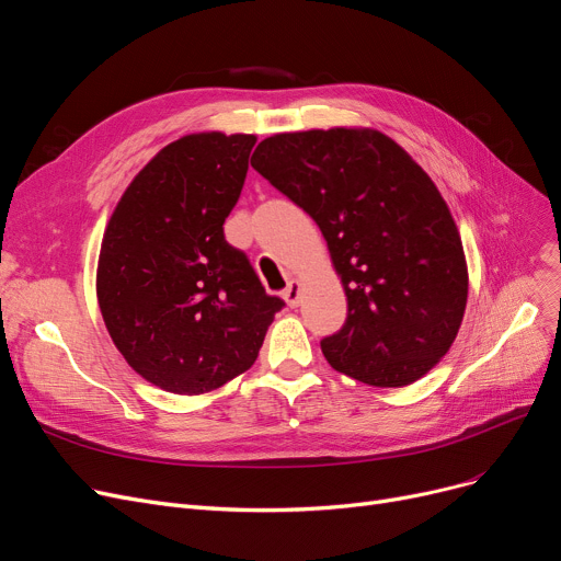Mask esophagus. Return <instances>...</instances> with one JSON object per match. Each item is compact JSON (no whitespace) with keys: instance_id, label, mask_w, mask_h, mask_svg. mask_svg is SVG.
Masks as SVG:
<instances>
[{"instance_id":"obj_1","label":"esophagus","mask_w":561,"mask_h":561,"mask_svg":"<svg viewBox=\"0 0 561 561\" xmlns=\"http://www.w3.org/2000/svg\"><path fill=\"white\" fill-rule=\"evenodd\" d=\"M282 298L286 300V305L288 307H300V300H302V284L298 282V279H290L288 282V286H286V290L282 293Z\"/></svg>"}]
</instances>
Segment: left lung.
Here are the masks:
<instances>
[{"label": "left lung", "instance_id": "obj_1", "mask_svg": "<svg viewBox=\"0 0 561 561\" xmlns=\"http://www.w3.org/2000/svg\"><path fill=\"white\" fill-rule=\"evenodd\" d=\"M250 163L328 241L347 298L345 325L320 341L330 366L379 389L427 375L468 300L461 236L430 174L370 127L275 134Z\"/></svg>", "mask_w": 561, "mask_h": 561}]
</instances>
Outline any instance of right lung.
<instances>
[{
  "mask_svg": "<svg viewBox=\"0 0 561 561\" xmlns=\"http://www.w3.org/2000/svg\"><path fill=\"white\" fill-rule=\"evenodd\" d=\"M254 134H186L125 188L98 259L111 341L150 385L202 396L259 357L279 298L222 233L241 197Z\"/></svg>",
  "mask_w": 561,
  "mask_h": 561,
  "instance_id": "add662e5",
  "label": "right lung"
}]
</instances>
